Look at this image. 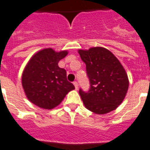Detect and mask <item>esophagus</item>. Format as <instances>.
Segmentation results:
<instances>
[{
  "instance_id": "obj_1",
  "label": "esophagus",
  "mask_w": 150,
  "mask_h": 150,
  "mask_svg": "<svg viewBox=\"0 0 150 150\" xmlns=\"http://www.w3.org/2000/svg\"><path fill=\"white\" fill-rule=\"evenodd\" d=\"M73 84H74V86H75V90H77L78 89V83L76 82V81H75V82H73Z\"/></svg>"
}]
</instances>
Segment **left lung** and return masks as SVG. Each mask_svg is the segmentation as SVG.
<instances>
[{
  "mask_svg": "<svg viewBox=\"0 0 150 150\" xmlns=\"http://www.w3.org/2000/svg\"><path fill=\"white\" fill-rule=\"evenodd\" d=\"M86 64L90 89L79 93L86 108L96 114L115 110L125 98L128 90V78L120 62L109 50L93 47L79 50Z\"/></svg>",
  "mask_w": 150,
  "mask_h": 150,
  "instance_id": "8db88e82",
  "label": "left lung"
}]
</instances>
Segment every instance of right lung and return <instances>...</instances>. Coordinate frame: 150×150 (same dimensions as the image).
<instances>
[{"label": "right lung", "mask_w": 150, "mask_h": 150, "mask_svg": "<svg viewBox=\"0 0 150 150\" xmlns=\"http://www.w3.org/2000/svg\"><path fill=\"white\" fill-rule=\"evenodd\" d=\"M67 54L45 49L34 55L22 75V85L27 98L35 105L52 109L63 100L69 91L75 89L67 79V72L58 63Z\"/></svg>", "instance_id": "add662e5"}]
</instances>
